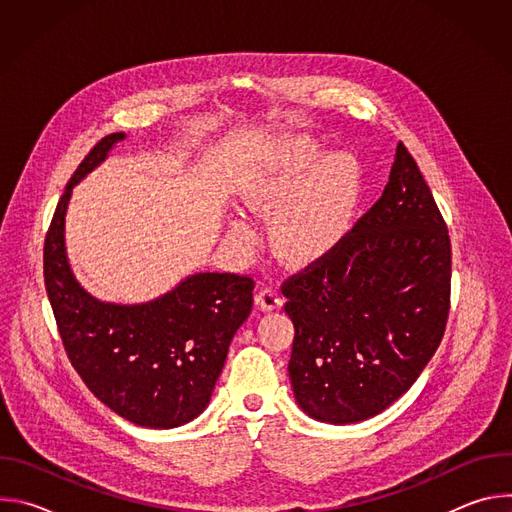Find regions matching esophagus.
<instances>
[{
    "label": "esophagus",
    "mask_w": 512,
    "mask_h": 512,
    "mask_svg": "<svg viewBox=\"0 0 512 512\" xmlns=\"http://www.w3.org/2000/svg\"><path fill=\"white\" fill-rule=\"evenodd\" d=\"M255 302H257V306H259L261 310H275V308L281 306L283 298H281V294H279V291H277L275 287L265 285L263 289L257 291Z\"/></svg>",
    "instance_id": "esophagus-1"
}]
</instances>
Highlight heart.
Listing matches in <instances>:
<instances>
[{"mask_svg": "<svg viewBox=\"0 0 512 512\" xmlns=\"http://www.w3.org/2000/svg\"><path fill=\"white\" fill-rule=\"evenodd\" d=\"M322 156L324 148L312 139L291 141L281 158L249 176L243 190L249 210L277 212L273 243L289 263H308L326 255L342 243L354 223L362 168L346 152L330 154L321 163ZM235 231L249 233L245 223H237Z\"/></svg>", "mask_w": 512, "mask_h": 512, "instance_id": "1", "label": "heart"}]
</instances>
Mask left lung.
<instances>
[{
    "label": "left lung",
    "instance_id": "8db88e82",
    "mask_svg": "<svg viewBox=\"0 0 512 512\" xmlns=\"http://www.w3.org/2000/svg\"><path fill=\"white\" fill-rule=\"evenodd\" d=\"M450 281L448 225L399 143L383 196L340 245L281 283L300 407L342 425L407 393L444 338Z\"/></svg>",
    "mask_w": 512,
    "mask_h": 512
}]
</instances>
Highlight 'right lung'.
I'll return each mask as SVG.
<instances>
[{"mask_svg": "<svg viewBox=\"0 0 512 512\" xmlns=\"http://www.w3.org/2000/svg\"><path fill=\"white\" fill-rule=\"evenodd\" d=\"M123 133L105 135L60 196L44 241V283L72 367L117 415L143 427H178L208 405L229 344L253 308L255 281L196 273L139 306L103 304L72 277L64 251L68 198Z\"/></svg>", "mask_w": 512, "mask_h": 512, "instance_id": "add662e5", "label": "right lung"}]
</instances>
